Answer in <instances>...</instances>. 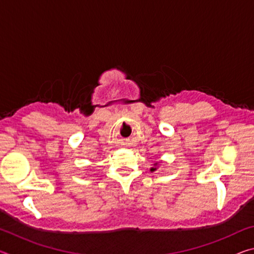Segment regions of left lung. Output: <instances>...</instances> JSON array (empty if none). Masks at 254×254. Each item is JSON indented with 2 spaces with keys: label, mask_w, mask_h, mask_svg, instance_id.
<instances>
[{
  "label": "left lung",
  "mask_w": 254,
  "mask_h": 254,
  "mask_svg": "<svg viewBox=\"0 0 254 254\" xmlns=\"http://www.w3.org/2000/svg\"><path fill=\"white\" fill-rule=\"evenodd\" d=\"M154 165H157V163H154ZM157 168H151V171H154Z\"/></svg>",
  "instance_id": "8db88e82"
}]
</instances>
